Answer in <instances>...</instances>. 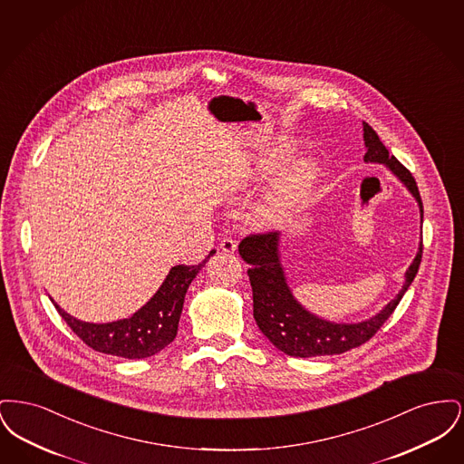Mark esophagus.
Returning a JSON list of instances; mask_svg holds the SVG:
<instances>
[{
	"mask_svg": "<svg viewBox=\"0 0 464 464\" xmlns=\"http://www.w3.org/2000/svg\"><path fill=\"white\" fill-rule=\"evenodd\" d=\"M219 248H221L222 252H226V254H233L235 250H237V243L235 240H231V238H222L221 243H219Z\"/></svg>",
	"mask_w": 464,
	"mask_h": 464,
	"instance_id": "esophagus-1",
	"label": "esophagus"
}]
</instances>
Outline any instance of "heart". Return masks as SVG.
Masks as SVG:
<instances>
[{"instance_id":"1","label":"heart","mask_w":464,"mask_h":464,"mask_svg":"<svg viewBox=\"0 0 464 464\" xmlns=\"http://www.w3.org/2000/svg\"><path fill=\"white\" fill-rule=\"evenodd\" d=\"M294 150V144L284 142L280 146V156L287 155ZM318 177V169L311 160H301L292 165L285 172V176L278 180L271 195L259 205L257 218L266 224H275L280 221L288 210L299 205L306 198L309 191L313 189Z\"/></svg>"}]
</instances>
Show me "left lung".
<instances>
[{"mask_svg":"<svg viewBox=\"0 0 464 464\" xmlns=\"http://www.w3.org/2000/svg\"><path fill=\"white\" fill-rule=\"evenodd\" d=\"M363 125V142L367 153L363 156L365 163L384 165L398 180L409 189V193L418 201L420 222H422V201L420 189L412 174L390 155L379 135L369 123ZM282 235L266 233L246 237L238 245V252L248 267V278L254 295V318L257 327L280 352L290 356L311 358L325 354H341L348 350L358 348L367 343L381 325L392 316V313L414 282L422 256V242H420L418 254L405 271V282L397 297L392 299L384 308L374 316L356 322V324H337L329 322L304 308L288 287L285 269L282 266L280 252Z\"/></svg>","mask_w":464,"mask_h":464,"instance_id":"8db88e82","label":"left lung"}]
</instances>
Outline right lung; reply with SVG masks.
Returning <instances> with one entry per match:
<instances>
[{"mask_svg":"<svg viewBox=\"0 0 464 464\" xmlns=\"http://www.w3.org/2000/svg\"><path fill=\"white\" fill-rule=\"evenodd\" d=\"M212 254L214 250L198 266H174L155 295L130 318L90 324L71 316L53 299L52 303L67 325L92 350L129 360L148 358L160 353L176 339L186 292Z\"/></svg>","mask_w":464,"mask_h":464,"instance_id":"add662e5","label":"right lung"}]
</instances>
